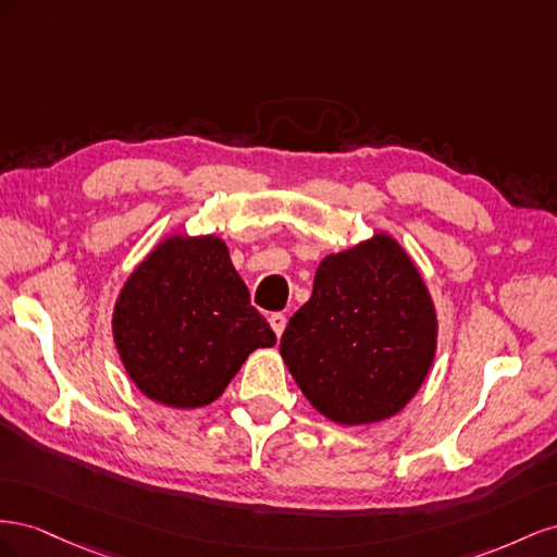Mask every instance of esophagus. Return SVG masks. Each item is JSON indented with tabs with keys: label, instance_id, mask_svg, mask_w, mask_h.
<instances>
[{
	"label": "esophagus",
	"instance_id": "obj_1",
	"mask_svg": "<svg viewBox=\"0 0 557 557\" xmlns=\"http://www.w3.org/2000/svg\"><path fill=\"white\" fill-rule=\"evenodd\" d=\"M268 322H270V326H273V331H275V336L280 338L282 333H284V326H287V317H284L282 312H273L268 317Z\"/></svg>",
	"mask_w": 557,
	"mask_h": 557
}]
</instances>
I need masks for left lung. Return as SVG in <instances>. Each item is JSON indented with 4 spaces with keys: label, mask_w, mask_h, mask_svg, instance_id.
<instances>
[{
    "label": "left lung",
    "mask_w": 557,
    "mask_h": 557,
    "mask_svg": "<svg viewBox=\"0 0 557 557\" xmlns=\"http://www.w3.org/2000/svg\"><path fill=\"white\" fill-rule=\"evenodd\" d=\"M438 343L434 298L394 235L329 253L280 355L314 410L336 424L383 422L422 387Z\"/></svg>",
    "instance_id": "1"
}]
</instances>
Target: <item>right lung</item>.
<instances>
[{
    "label": "right lung",
    "instance_id": "right-lung-1",
    "mask_svg": "<svg viewBox=\"0 0 557 557\" xmlns=\"http://www.w3.org/2000/svg\"><path fill=\"white\" fill-rule=\"evenodd\" d=\"M125 373L168 408L210 406L259 347L277 343L221 237L165 235L125 277L111 312Z\"/></svg>",
    "mask_w": 557,
    "mask_h": 557
}]
</instances>
